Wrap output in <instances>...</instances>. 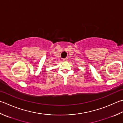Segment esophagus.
<instances>
[{
    "instance_id": "esophagus-1",
    "label": "esophagus",
    "mask_w": 123,
    "mask_h": 123,
    "mask_svg": "<svg viewBox=\"0 0 123 123\" xmlns=\"http://www.w3.org/2000/svg\"><path fill=\"white\" fill-rule=\"evenodd\" d=\"M68 58H67V57H66V58H64V59H63V61H67V60H68Z\"/></svg>"
}]
</instances>
